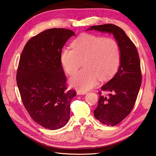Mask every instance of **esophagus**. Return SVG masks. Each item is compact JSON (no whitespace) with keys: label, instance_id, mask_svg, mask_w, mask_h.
I'll list each match as a JSON object with an SVG mask.
<instances>
[{"label":"esophagus","instance_id":"obj_1","mask_svg":"<svg viewBox=\"0 0 156 156\" xmlns=\"http://www.w3.org/2000/svg\"><path fill=\"white\" fill-rule=\"evenodd\" d=\"M77 95H85L87 93V92L81 91H79V90H78V91H77Z\"/></svg>","mask_w":156,"mask_h":156}]
</instances>
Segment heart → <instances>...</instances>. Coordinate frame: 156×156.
<instances>
[{
  "label": "heart",
  "mask_w": 156,
  "mask_h": 156,
  "mask_svg": "<svg viewBox=\"0 0 156 156\" xmlns=\"http://www.w3.org/2000/svg\"><path fill=\"white\" fill-rule=\"evenodd\" d=\"M61 53V62L69 75L77 71L83 62L84 69L70 79V83L79 91H87L98 84V79L105 81L118 69L121 49L118 42L111 37L83 34Z\"/></svg>",
  "instance_id": "heart-1"
}]
</instances>
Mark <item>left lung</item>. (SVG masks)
Wrapping results in <instances>:
<instances>
[{
    "mask_svg": "<svg viewBox=\"0 0 156 156\" xmlns=\"http://www.w3.org/2000/svg\"><path fill=\"white\" fill-rule=\"evenodd\" d=\"M112 33L121 49L118 71L99 92L98 107L94 116L107 126H116L131 113L141 85L140 60L137 48L124 30L113 24L90 27L89 30ZM103 91L109 92L105 96Z\"/></svg>",
    "mask_w": 156,
    "mask_h": 156,
    "instance_id": "obj_1",
    "label": "left lung"
}]
</instances>
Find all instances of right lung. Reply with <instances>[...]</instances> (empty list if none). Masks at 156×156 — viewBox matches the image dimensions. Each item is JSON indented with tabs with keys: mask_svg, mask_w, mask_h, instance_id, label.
Returning <instances> with one entry per match:
<instances>
[{
	"mask_svg": "<svg viewBox=\"0 0 156 156\" xmlns=\"http://www.w3.org/2000/svg\"><path fill=\"white\" fill-rule=\"evenodd\" d=\"M75 33L53 28L31 37L24 47L16 72V84L24 106L34 122L47 129L64 127L76 95L67 90L61 62L65 43Z\"/></svg>",
	"mask_w": 156,
	"mask_h": 156,
	"instance_id": "add662e5",
	"label": "right lung"
}]
</instances>
